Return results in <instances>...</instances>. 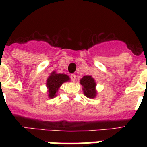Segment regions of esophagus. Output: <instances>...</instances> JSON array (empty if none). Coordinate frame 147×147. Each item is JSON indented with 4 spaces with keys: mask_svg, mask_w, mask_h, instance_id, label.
Instances as JSON below:
<instances>
[{
    "mask_svg": "<svg viewBox=\"0 0 147 147\" xmlns=\"http://www.w3.org/2000/svg\"><path fill=\"white\" fill-rule=\"evenodd\" d=\"M70 76H71V79L73 82H75V80H76V76L75 74H71Z\"/></svg>",
    "mask_w": 147,
    "mask_h": 147,
    "instance_id": "34e87169",
    "label": "esophagus"
}]
</instances>
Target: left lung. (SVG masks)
Segmentation results:
<instances>
[{"label": "left lung", "mask_w": 147, "mask_h": 147, "mask_svg": "<svg viewBox=\"0 0 147 147\" xmlns=\"http://www.w3.org/2000/svg\"><path fill=\"white\" fill-rule=\"evenodd\" d=\"M80 82L82 86L83 93L85 96L88 98H94L96 97V82L95 81L94 78L90 75H86L82 78Z\"/></svg>", "instance_id": "left-lung-1"}]
</instances>
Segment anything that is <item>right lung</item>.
<instances>
[{"instance_id": "right-lung-1", "label": "right lung", "mask_w": 147, "mask_h": 147, "mask_svg": "<svg viewBox=\"0 0 147 147\" xmlns=\"http://www.w3.org/2000/svg\"><path fill=\"white\" fill-rule=\"evenodd\" d=\"M70 81V77L65 74H57L56 71L51 73L46 80L47 94L49 98L57 96L59 88L63 83Z\"/></svg>"}]
</instances>
